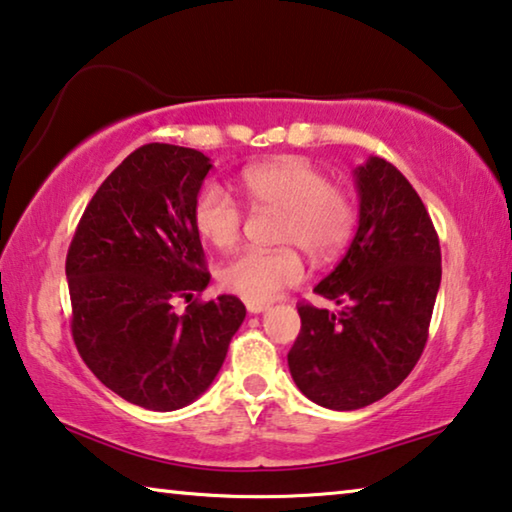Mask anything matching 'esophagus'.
<instances>
[{
  "label": "esophagus",
  "instance_id": "34e87169",
  "mask_svg": "<svg viewBox=\"0 0 512 512\" xmlns=\"http://www.w3.org/2000/svg\"><path fill=\"white\" fill-rule=\"evenodd\" d=\"M267 309V304L265 302H247V311L249 313H263Z\"/></svg>",
  "mask_w": 512,
  "mask_h": 512
}]
</instances>
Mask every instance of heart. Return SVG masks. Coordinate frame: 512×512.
<instances>
[{"instance_id": "heart-1", "label": "heart", "mask_w": 512, "mask_h": 512, "mask_svg": "<svg viewBox=\"0 0 512 512\" xmlns=\"http://www.w3.org/2000/svg\"><path fill=\"white\" fill-rule=\"evenodd\" d=\"M249 208L279 212L274 251L245 249L219 270L226 290L251 302H270L283 288L304 277L302 249L311 261H327L338 254L355 229V201L325 171L302 157H279L251 164L238 178ZM192 219L199 235L212 247L231 249L242 233V208L222 185L208 183L196 194Z\"/></svg>"}]
</instances>
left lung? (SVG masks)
<instances>
[{
  "instance_id": "obj_1",
  "label": "left lung",
  "mask_w": 512,
  "mask_h": 512,
  "mask_svg": "<svg viewBox=\"0 0 512 512\" xmlns=\"http://www.w3.org/2000/svg\"><path fill=\"white\" fill-rule=\"evenodd\" d=\"M355 178L359 229L313 288L338 309L297 304L302 329L288 352L304 396L338 412L375 403L412 373L442 281L437 231L410 180L382 157H368Z\"/></svg>"
}]
</instances>
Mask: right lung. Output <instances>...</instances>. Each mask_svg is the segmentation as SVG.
<instances>
[{
  "instance_id": "add662e5",
  "label": "right lung",
  "mask_w": 512,
  "mask_h": 512,
  "mask_svg": "<svg viewBox=\"0 0 512 512\" xmlns=\"http://www.w3.org/2000/svg\"><path fill=\"white\" fill-rule=\"evenodd\" d=\"M210 167L194 148L139 146L93 194L68 247L77 352L107 389L153 412L210 387L247 316L235 295L174 311L210 281L192 219Z\"/></svg>"
}]
</instances>
